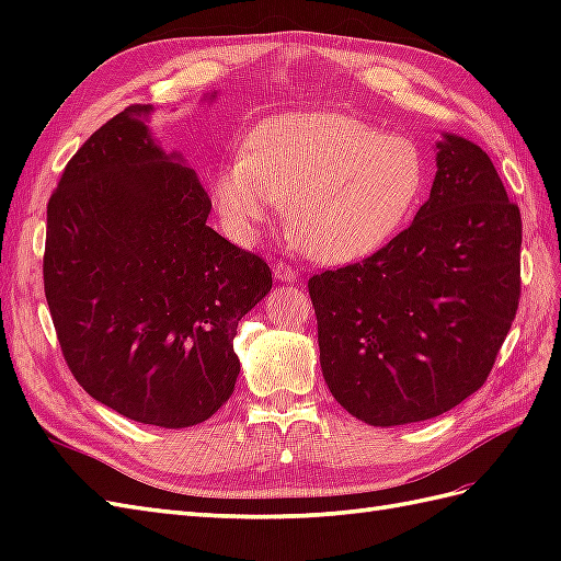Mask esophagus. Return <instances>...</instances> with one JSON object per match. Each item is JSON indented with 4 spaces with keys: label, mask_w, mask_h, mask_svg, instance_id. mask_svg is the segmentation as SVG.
Instances as JSON below:
<instances>
[{
    "label": "esophagus",
    "mask_w": 561,
    "mask_h": 561,
    "mask_svg": "<svg viewBox=\"0 0 561 561\" xmlns=\"http://www.w3.org/2000/svg\"><path fill=\"white\" fill-rule=\"evenodd\" d=\"M272 274H274V279H277V282H296V279H299V270L289 267L287 262H277V265L272 267Z\"/></svg>",
    "instance_id": "1"
}]
</instances>
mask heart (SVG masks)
Instances as JSON below:
<instances>
[{
	"instance_id": "1",
	"label": "heart",
	"mask_w": 561,
	"mask_h": 561,
	"mask_svg": "<svg viewBox=\"0 0 561 561\" xmlns=\"http://www.w3.org/2000/svg\"><path fill=\"white\" fill-rule=\"evenodd\" d=\"M426 178L414 139L340 111H294L250 129L241 157L214 173L211 195L236 238L253 236L289 201L296 241L337 265L392 241L420 207Z\"/></svg>"
}]
</instances>
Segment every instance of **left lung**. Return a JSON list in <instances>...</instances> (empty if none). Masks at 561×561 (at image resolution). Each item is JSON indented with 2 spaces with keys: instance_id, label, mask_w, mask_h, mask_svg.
I'll return each instance as SVG.
<instances>
[{
  "instance_id": "obj_1",
  "label": "left lung",
  "mask_w": 561,
  "mask_h": 561,
  "mask_svg": "<svg viewBox=\"0 0 561 561\" xmlns=\"http://www.w3.org/2000/svg\"><path fill=\"white\" fill-rule=\"evenodd\" d=\"M414 221L378 253L308 282L323 378L371 426L424 422L490 376L520 296V211L492 159L444 133Z\"/></svg>"
}]
</instances>
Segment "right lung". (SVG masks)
<instances>
[{"instance_id": "1", "label": "right lung", "mask_w": 561, "mask_h": 561, "mask_svg": "<svg viewBox=\"0 0 561 561\" xmlns=\"http://www.w3.org/2000/svg\"><path fill=\"white\" fill-rule=\"evenodd\" d=\"M151 115L129 105L67 163L47 202L45 299L93 400L185 428L231 398L238 320L270 294L272 272L207 224L211 199L153 137Z\"/></svg>"}]
</instances>
